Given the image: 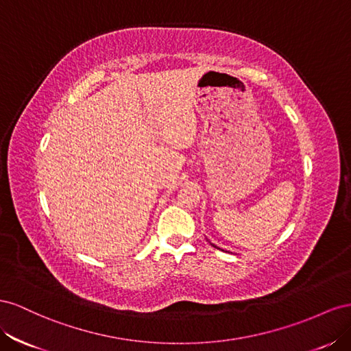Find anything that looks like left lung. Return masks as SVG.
<instances>
[{
    "mask_svg": "<svg viewBox=\"0 0 351 351\" xmlns=\"http://www.w3.org/2000/svg\"><path fill=\"white\" fill-rule=\"evenodd\" d=\"M210 244H212V243H210ZM212 245H213L215 248H219V247H217V245H215V244H212ZM219 250H222V248H219ZM222 252H225V250H222Z\"/></svg>",
    "mask_w": 351,
    "mask_h": 351,
    "instance_id": "left-lung-1",
    "label": "left lung"
}]
</instances>
